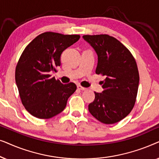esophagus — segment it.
I'll return each mask as SVG.
<instances>
[{"label": "esophagus", "mask_w": 159, "mask_h": 159, "mask_svg": "<svg viewBox=\"0 0 159 159\" xmlns=\"http://www.w3.org/2000/svg\"><path fill=\"white\" fill-rule=\"evenodd\" d=\"M77 88L79 89V90H87V88H83V87L80 85V84H78V85H77Z\"/></svg>", "instance_id": "obj_1"}]
</instances>
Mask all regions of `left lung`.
I'll list each match as a JSON object with an SVG mask.
<instances>
[{
    "label": "left lung",
    "mask_w": 159,
    "mask_h": 159,
    "mask_svg": "<svg viewBox=\"0 0 159 159\" xmlns=\"http://www.w3.org/2000/svg\"><path fill=\"white\" fill-rule=\"evenodd\" d=\"M83 39L96 52L95 73L105 76L102 93L95 92L88 110L103 124H114L125 118L134 107L139 86V73L130 51L108 34L84 35Z\"/></svg>",
    "instance_id": "1"
}]
</instances>
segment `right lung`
Listing matches in <instances>:
<instances>
[{
	"label": "right lung",
	"instance_id": "obj_1",
	"mask_svg": "<svg viewBox=\"0 0 159 159\" xmlns=\"http://www.w3.org/2000/svg\"><path fill=\"white\" fill-rule=\"evenodd\" d=\"M78 34L47 32L24 50L16 67L15 80L26 110L39 119H50L64 111L77 90L73 82L62 84L50 73L61 65V55L79 40Z\"/></svg>",
	"mask_w": 159,
	"mask_h": 159
}]
</instances>
